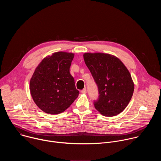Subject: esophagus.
Segmentation results:
<instances>
[{
	"instance_id": "1",
	"label": "esophagus",
	"mask_w": 161,
	"mask_h": 161,
	"mask_svg": "<svg viewBox=\"0 0 161 161\" xmlns=\"http://www.w3.org/2000/svg\"><path fill=\"white\" fill-rule=\"evenodd\" d=\"M81 93H82V94H86V88L83 89V90H81Z\"/></svg>"
}]
</instances>
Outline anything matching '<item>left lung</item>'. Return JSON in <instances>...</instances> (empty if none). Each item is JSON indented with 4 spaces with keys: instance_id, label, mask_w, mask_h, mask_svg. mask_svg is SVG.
Returning a JSON list of instances; mask_svg holds the SVG:
<instances>
[{
    "instance_id": "obj_1",
    "label": "left lung",
    "mask_w": 161,
    "mask_h": 161,
    "mask_svg": "<svg viewBox=\"0 0 161 161\" xmlns=\"http://www.w3.org/2000/svg\"><path fill=\"white\" fill-rule=\"evenodd\" d=\"M83 58L99 90L96 109L105 117H114L127 106L134 84L123 62L117 57L104 53H85Z\"/></svg>"
}]
</instances>
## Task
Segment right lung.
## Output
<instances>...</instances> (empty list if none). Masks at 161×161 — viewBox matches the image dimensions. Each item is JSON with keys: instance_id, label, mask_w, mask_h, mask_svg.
<instances>
[{"instance_id": "obj_1", "label": "right lung", "mask_w": 161, "mask_h": 161, "mask_svg": "<svg viewBox=\"0 0 161 161\" xmlns=\"http://www.w3.org/2000/svg\"><path fill=\"white\" fill-rule=\"evenodd\" d=\"M73 53L55 52L44 58L36 68L30 81L31 96L39 109L51 114H59L78 97L69 68Z\"/></svg>"}]
</instances>
